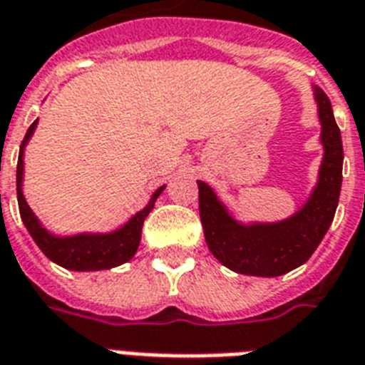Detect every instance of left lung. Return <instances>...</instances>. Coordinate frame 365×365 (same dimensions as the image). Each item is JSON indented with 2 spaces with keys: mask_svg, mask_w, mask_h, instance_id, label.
Returning a JSON list of instances; mask_svg holds the SVG:
<instances>
[{
  "mask_svg": "<svg viewBox=\"0 0 365 365\" xmlns=\"http://www.w3.org/2000/svg\"><path fill=\"white\" fill-rule=\"evenodd\" d=\"M312 91L324 157L316 185L297 212L275 222L241 220L208 183L197 180L199 214L208 249L232 272L257 277L287 274L312 257L333 222L343 183V139L329 97L319 86H312Z\"/></svg>",
  "mask_w": 365,
  "mask_h": 365,
  "instance_id": "1",
  "label": "left lung"
}]
</instances>
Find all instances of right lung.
<instances>
[{"label":"right lung","instance_id":"add662e5","mask_svg":"<svg viewBox=\"0 0 365 365\" xmlns=\"http://www.w3.org/2000/svg\"><path fill=\"white\" fill-rule=\"evenodd\" d=\"M38 120L32 122L28 128L26 135L22 139L21 151H19V163H16V199H19V210L21 218L26 226L28 233L32 235L36 245L51 262L72 272H99V269H110L132 260L138 252L139 241H141V227L145 222L147 214L151 212L155 202L160 197L166 185L151 195V199L139 212L132 218H128L122 226L110 230V232H80V233H55L53 230L41 222L36 212L26 202L22 183H24V151L28 141L34 135Z\"/></svg>","mask_w":365,"mask_h":365}]
</instances>
